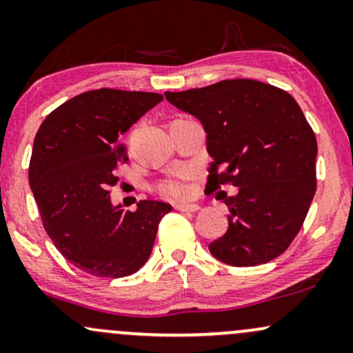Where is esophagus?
<instances>
[{"label": "esophagus", "instance_id": "34e87169", "mask_svg": "<svg viewBox=\"0 0 353 353\" xmlns=\"http://www.w3.org/2000/svg\"><path fill=\"white\" fill-rule=\"evenodd\" d=\"M175 210L185 211V213H194L200 210V205H175Z\"/></svg>", "mask_w": 353, "mask_h": 353}]
</instances>
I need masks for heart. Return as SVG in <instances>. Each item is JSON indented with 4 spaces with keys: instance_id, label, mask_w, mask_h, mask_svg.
Instances as JSON below:
<instances>
[{
    "instance_id": "1",
    "label": "heart",
    "mask_w": 353,
    "mask_h": 353,
    "mask_svg": "<svg viewBox=\"0 0 353 353\" xmlns=\"http://www.w3.org/2000/svg\"><path fill=\"white\" fill-rule=\"evenodd\" d=\"M192 173L188 170H181L176 175L165 178L155 185V192L160 196L173 201H185L192 196V185H190Z\"/></svg>"
}]
</instances>
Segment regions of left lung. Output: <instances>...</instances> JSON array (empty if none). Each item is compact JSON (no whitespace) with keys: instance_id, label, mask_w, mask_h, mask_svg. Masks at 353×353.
I'll return each mask as SVG.
<instances>
[{"instance_id":"8db88e82","label":"left lung","mask_w":353,"mask_h":353,"mask_svg":"<svg viewBox=\"0 0 353 353\" xmlns=\"http://www.w3.org/2000/svg\"><path fill=\"white\" fill-rule=\"evenodd\" d=\"M165 97L205 127L213 159L206 188L238 186V194L225 198L230 226L210 244L211 254L236 268L283 254L304 225L317 188V140L299 103L279 87L252 79Z\"/></svg>"}]
</instances>
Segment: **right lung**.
<instances>
[{
    "mask_svg": "<svg viewBox=\"0 0 353 353\" xmlns=\"http://www.w3.org/2000/svg\"><path fill=\"white\" fill-rule=\"evenodd\" d=\"M163 95L97 89L54 109L34 137L29 186L46 233L77 269L97 277L134 274L150 258L168 203L142 200L135 211L110 201L115 168L127 161L120 137Z\"/></svg>",
    "mask_w": 353,
    "mask_h": 353,
    "instance_id": "add662e5",
    "label": "right lung"
}]
</instances>
